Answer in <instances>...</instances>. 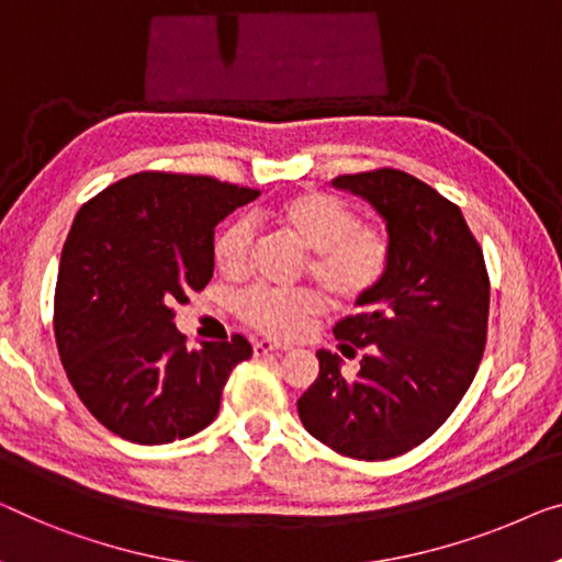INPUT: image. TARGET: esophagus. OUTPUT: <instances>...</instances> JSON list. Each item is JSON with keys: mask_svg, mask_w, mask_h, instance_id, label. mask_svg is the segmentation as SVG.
Instances as JSON below:
<instances>
[{"mask_svg": "<svg viewBox=\"0 0 562 562\" xmlns=\"http://www.w3.org/2000/svg\"><path fill=\"white\" fill-rule=\"evenodd\" d=\"M280 350H290L288 342H274V340H257L255 342V356L280 353Z\"/></svg>", "mask_w": 562, "mask_h": 562, "instance_id": "obj_1", "label": "esophagus"}]
</instances>
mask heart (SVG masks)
Segmentation results:
<instances>
[{"instance_id": "heart-1", "label": "heart", "mask_w": 562, "mask_h": 562, "mask_svg": "<svg viewBox=\"0 0 562 562\" xmlns=\"http://www.w3.org/2000/svg\"><path fill=\"white\" fill-rule=\"evenodd\" d=\"M267 220L310 249V274L340 305H356L386 278L391 237L381 224L361 222L356 206L328 191H297L267 209ZM255 227L234 220L214 239V265L224 278H245L252 265ZM325 300L313 288L278 290L255 284L237 297L241 323L272 338H295L321 315Z\"/></svg>"}]
</instances>
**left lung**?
I'll return each mask as SVG.
<instances>
[{
	"label": "left lung",
	"mask_w": 562,
	"mask_h": 562,
	"mask_svg": "<svg viewBox=\"0 0 562 562\" xmlns=\"http://www.w3.org/2000/svg\"><path fill=\"white\" fill-rule=\"evenodd\" d=\"M338 189L371 201L391 265L361 313L335 325L342 356L317 350L321 373L297 401L305 429L350 459H391L431 437L472 386L487 346L490 274L454 201L398 169L342 173Z\"/></svg>",
	"instance_id": "left-lung-1"
}]
</instances>
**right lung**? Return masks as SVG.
Returning a JSON list of instances; mask_svg holds the SVG:
<instances>
[{
    "label": "right lung",
    "mask_w": 562,
    "mask_h": 562,
    "mask_svg": "<svg viewBox=\"0 0 562 562\" xmlns=\"http://www.w3.org/2000/svg\"><path fill=\"white\" fill-rule=\"evenodd\" d=\"M257 189L212 176L140 171L75 216L55 288V340L75 393L108 431L169 443L206 429L245 335L189 350L173 305L206 288L214 227Z\"/></svg>",
    "instance_id": "right-lung-1"
}]
</instances>
